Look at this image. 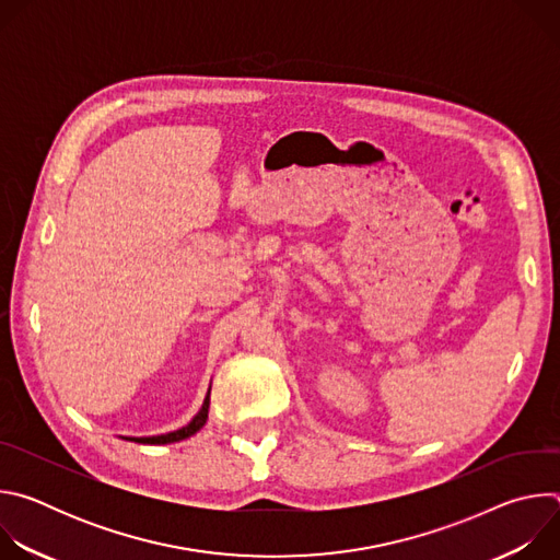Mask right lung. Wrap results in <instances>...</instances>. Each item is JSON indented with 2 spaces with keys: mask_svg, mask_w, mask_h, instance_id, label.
<instances>
[{
  "mask_svg": "<svg viewBox=\"0 0 560 560\" xmlns=\"http://www.w3.org/2000/svg\"><path fill=\"white\" fill-rule=\"evenodd\" d=\"M208 408H210V389H208V396H206V401H203V406H201L199 415H197V417H195L186 428H182V430H177V432H171V434H162V436H143V439H132V441H137V443H150V445H164V443H177V441H184V439H188V436L197 434V432L206 425Z\"/></svg>",
  "mask_w": 560,
  "mask_h": 560,
  "instance_id": "1",
  "label": "right lung"
}]
</instances>
